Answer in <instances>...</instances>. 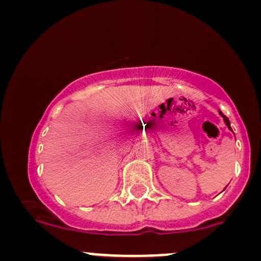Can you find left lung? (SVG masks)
<instances>
[{
    "instance_id": "left-lung-1",
    "label": "left lung",
    "mask_w": 261,
    "mask_h": 261,
    "mask_svg": "<svg viewBox=\"0 0 261 261\" xmlns=\"http://www.w3.org/2000/svg\"><path fill=\"white\" fill-rule=\"evenodd\" d=\"M220 115H221V116H222V118H223V120H224V124H226V125H227V127H228V128H229V130H230V131H232V127H230V122H229V120H228V118H226V116H224V115H223V114H222V113H221V112H220Z\"/></svg>"
}]
</instances>
